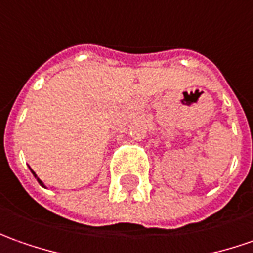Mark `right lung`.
I'll return each instance as SVG.
<instances>
[{
	"label": "right lung",
	"mask_w": 253,
	"mask_h": 253,
	"mask_svg": "<svg viewBox=\"0 0 253 253\" xmlns=\"http://www.w3.org/2000/svg\"><path fill=\"white\" fill-rule=\"evenodd\" d=\"M31 170H32V169H31ZM32 173H33V175H35V178L38 179V182H39L40 185H42V186L44 187V185H43V182H42V180H40V179H39V178H38V176H36V173H35V172H33V170H32Z\"/></svg>",
	"instance_id": "right-lung-1"
}]
</instances>
